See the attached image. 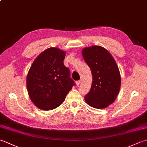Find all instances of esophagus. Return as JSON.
Returning a JSON list of instances; mask_svg holds the SVG:
<instances>
[{
	"label": "esophagus",
	"instance_id": "1",
	"mask_svg": "<svg viewBox=\"0 0 147 147\" xmlns=\"http://www.w3.org/2000/svg\"><path fill=\"white\" fill-rule=\"evenodd\" d=\"M81 82H82V81L81 80H79V81H77V82H76V85L78 86H80V85L81 84Z\"/></svg>",
	"mask_w": 147,
	"mask_h": 147
}]
</instances>
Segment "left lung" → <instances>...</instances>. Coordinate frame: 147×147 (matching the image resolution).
I'll return each instance as SVG.
<instances>
[{
    "instance_id": "left-lung-1",
    "label": "left lung",
    "mask_w": 147,
    "mask_h": 147,
    "mask_svg": "<svg viewBox=\"0 0 147 147\" xmlns=\"http://www.w3.org/2000/svg\"><path fill=\"white\" fill-rule=\"evenodd\" d=\"M82 55L93 78L85 102L95 109L107 107L115 100L121 87V74L116 62L107 50L101 46L84 48Z\"/></svg>"
}]
</instances>
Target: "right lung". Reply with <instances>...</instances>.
Instances as JSON below:
<instances>
[{"label":"right lung","mask_w":147,"mask_h":147,"mask_svg":"<svg viewBox=\"0 0 147 147\" xmlns=\"http://www.w3.org/2000/svg\"><path fill=\"white\" fill-rule=\"evenodd\" d=\"M65 52L55 47L47 49L37 56L26 76L31 100L43 111L60 106L75 85L69 70L64 65Z\"/></svg>","instance_id":"obj_1"}]
</instances>
